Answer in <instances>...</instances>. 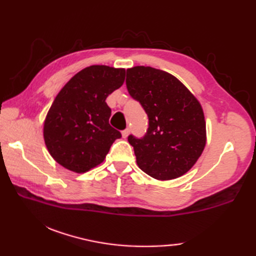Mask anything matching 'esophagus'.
<instances>
[{
    "mask_svg": "<svg viewBox=\"0 0 256 256\" xmlns=\"http://www.w3.org/2000/svg\"><path fill=\"white\" fill-rule=\"evenodd\" d=\"M130 128H125L124 131H122V136H123V138H126L128 136V134H130Z\"/></svg>",
    "mask_w": 256,
    "mask_h": 256,
    "instance_id": "34e87169",
    "label": "esophagus"
}]
</instances>
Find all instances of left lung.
Segmentation results:
<instances>
[{
	"label": "left lung",
	"instance_id": "1",
	"mask_svg": "<svg viewBox=\"0 0 256 256\" xmlns=\"http://www.w3.org/2000/svg\"><path fill=\"white\" fill-rule=\"evenodd\" d=\"M126 88L148 116L144 136L128 138L138 167L158 180L182 176L206 145V121L199 101L176 77L152 67L128 69Z\"/></svg>",
	"mask_w": 256,
	"mask_h": 256
}]
</instances>
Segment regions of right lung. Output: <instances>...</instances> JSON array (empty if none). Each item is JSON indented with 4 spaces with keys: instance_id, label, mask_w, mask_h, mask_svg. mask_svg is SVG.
<instances>
[{
    "instance_id": "add662e5",
    "label": "right lung",
    "mask_w": 256,
    "mask_h": 256,
    "mask_svg": "<svg viewBox=\"0 0 256 256\" xmlns=\"http://www.w3.org/2000/svg\"><path fill=\"white\" fill-rule=\"evenodd\" d=\"M125 69L86 67L70 79L54 100L44 123V140L52 158L67 170L86 172L104 160L122 136L108 124L106 99L124 82Z\"/></svg>"
}]
</instances>
